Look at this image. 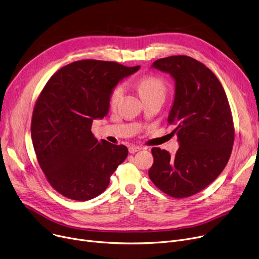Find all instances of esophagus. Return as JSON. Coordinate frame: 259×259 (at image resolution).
Returning a JSON list of instances; mask_svg holds the SVG:
<instances>
[{"mask_svg":"<svg viewBox=\"0 0 259 259\" xmlns=\"http://www.w3.org/2000/svg\"><path fill=\"white\" fill-rule=\"evenodd\" d=\"M140 150H142L141 147H138V146H131V147H129V153H135V152H138Z\"/></svg>","mask_w":259,"mask_h":259,"instance_id":"34e87169","label":"esophagus"}]
</instances>
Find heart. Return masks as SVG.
<instances>
[{"label": "heart", "mask_w": 259, "mask_h": 259, "mask_svg": "<svg viewBox=\"0 0 259 259\" xmlns=\"http://www.w3.org/2000/svg\"><path fill=\"white\" fill-rule=\"evenodd\" d=\"M137 87L139 92L141 93L142 98H150L154 95H165L166 85L165 81L157 76H145L141 78L138 83ZM124 94V86L117 85L110 94V105L115 106Z\"/></svg>", "instance_id": "heart-1"}]
</instances>
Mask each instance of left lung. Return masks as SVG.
Returning a JSON list of instances; mask_svg holds the SVG:
<instances>
[{"mask_svg": "<svg viewBox=\"0 0 259 259\" xmlns=\"http://www.w3.org/2000/svg\"><path fill=\"white\" fill-rule=\"evenodd\" d=\"M151 67L174 80L168 122L176 126L180 148L173 156L152 148L149 178L172 197L191 196L222 173L232 151L234 126L227 95L209 68L190 57L159 59Z\"/></svg>", "mask_w": 259, "mask_h": 259, "instance_id": "obj_1", "label": "left lung"}]
</instances>
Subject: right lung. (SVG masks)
I'll return each mask as SVG.
<instances>
[{
  "mask_svg": "<svg viewBox=\"0 0 259 259\" xmlns=\"http://www.w3.org/2000/svg\"><path fill=\"white\" fill-rule=\"evenodd\" d=\"M139 69L114 62L76 61L54 73L40 92L31 120L32 144L39 167L62 195L80 201L99 196L126 159V146L98 141L91 126L108 114L118 81Z\"/></svg>",
  "mask_w": 259,
  "mask_h": 259,
  "instance_id": "1",
  "label": "right lung"
}]
</instances>
